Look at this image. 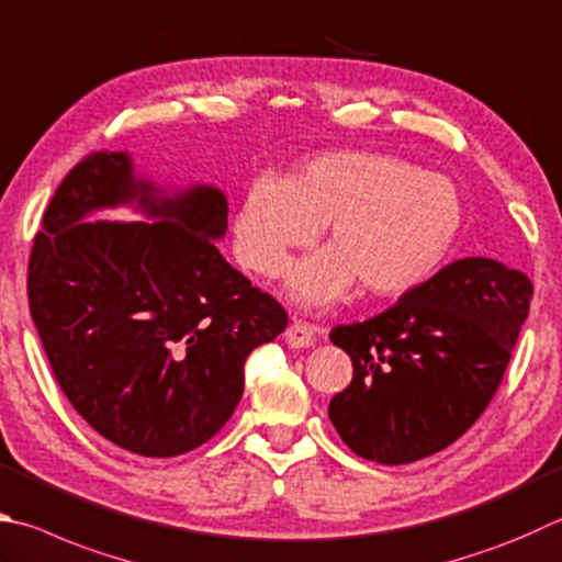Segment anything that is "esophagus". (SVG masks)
<instances>
[{
  "label": "esophagus",
  "mask_w": 562,
  "mask_h": 562,
  "mask_svg": "<svg viewBox=\"0 0 562 562\" xmlns=\"http://www.w3.org/2000/svg\"><path fill=\"white\" fill-rule=\"evenodd\" d=\"M316 326L312 324H304V322H292L288 326V331H284V341H288L290 349H307V346L314 344V336H316Z\"/></svg>",
  "instance_id": "esophagus-1"
}]
</instances>
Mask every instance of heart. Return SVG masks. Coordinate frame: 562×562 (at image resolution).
<instances>
[{"label":"heart","mask_w":562,"mask_h":562,"mask_svg":"<svg viewBox=\"0 0 562 562\" xmlns=\"http://www.w3.org/2000/svg\"><path fill=\"white\" fill-rule=\"evenodd\" d=\"M454 183L401 157L329 151L297 177L260 175L233 226L236 252L252 272L274 278L302 248L329 233V248L290 272L288 290L304 310L339 302L361 280L373 294H403L430 280L462 228Z\"/></svg>","instance_id":"obj_1"}]
</instances>
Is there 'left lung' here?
Listing matches in <instances>:
<instances>
[{
	"label": "left lung",
	"mask_w": 562,
	"mask_h": 562,
	"mask_svg": "<svg viewBox=\"0 0 562 562\" xmlns=\"http://www.w3.org/2000/svg\"><path fill=\"white\" fill-rule=\"evenodd\" d=\"M533 284L488 258H464L391 310L336 326L353 379L329 403L349 450L407 464L459 440L486 411L528 316Z\"/></svg>",
	"instance_id": "left-lung-1"
}]
</instances>
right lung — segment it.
<instances>
[{
  "instance_id": "obj_1",
  "label": "right lung",
  "mask_w": 562,
  "mask_h": 562,
  "mask_svg": "<svg viewBox=\"0 0 562 562\" xmlns=\"http://www.w3.org/2000/svg\"><path fill=\"white\" fill-rule=\"evenodd\" d=\"M127 205L145 220L88 222ZM213 183L159 187L127 151L68 171L29 260V310L60 391L132 454L177 457L209 442L243 397V363L288 312L231 268Z\"/></svg>"
}]
</instances>
